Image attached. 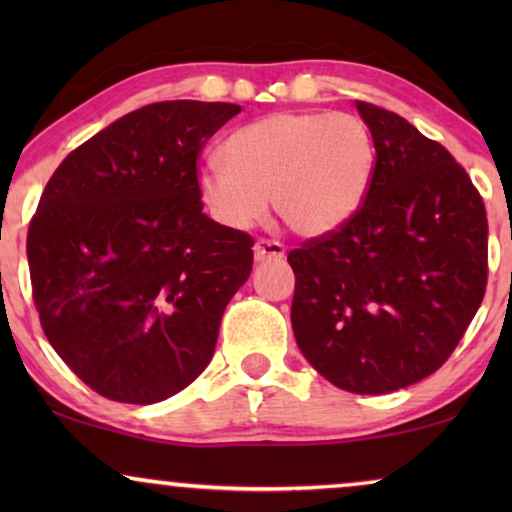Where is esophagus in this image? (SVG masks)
Returning a JSON list of instances; mask_svg holds the SVG:
<instances>
[{"instance_id": "34e87169", "label": "esophagus", "mask_w": 512, "mask_h": 512, "mask_svg": "<svg viewBox=\"0 0 512 512\" xmlns=\"http://www.w3.org/2000/svg\"><path fill=\"white\" fill-rule=\"evenodd\" d=\"M254 258L258 263L279 261V258H284V247L279 242L261 240V242H256V247H254Z\"/></svg>"}]
</instances>
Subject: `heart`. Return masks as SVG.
I'll list each match as a JSON object with an SVG mask.
<instances>
[{"mask_svg": "<svg viewBox=\"0 0 512 512\" xmlns=\"http://www.w3.org/2000/svg\"><path fill=\"white\" fill-rule=\"evenodd\" d=\"M223 163L198 172V195L223 228L247 230L272 200L277 219L300 237H326L359 214L373 186L377 149L354 114L279 111L226 137Z\"/></svg>", "mask_w": 512, "mask_h": 512, "instance_id": "heart-1", "label": "heart"}]
</instances>
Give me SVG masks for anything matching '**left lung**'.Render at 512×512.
<instances>
[{
	"mask_svg": "<svg viewBox=\"0 0 512 512\" xmlns=\"http://www.w3.org/2000/svg\"><path fill=\"white\" fill-rule=\"evenodd\" d=\"M377 165L359 214L289 254L293 335L312 368L352 394H389L443 366L487 286V212L443 144L356 102Z\"/></svg>",
	"mask_w": 512,
	"mask_h": 512,
	"instance_id": "left-lung-1",
	"label": "left lung"
}]
</instances>
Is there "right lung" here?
I'll list each match as a JSON object with an SVG mask.
<instances>
[{"instance_id": "right-lung-1", "label": "right lung", "mask_w": 512, "mask_h": 512, "mask_svg": "<svg viewBox=\"0 0 512 512\" xmlns=\"http://www.w3.org/2000/svg\"><path fill=\"white\" fill-rule=\"evenodd\" d=\"M240 111L146 104L69 153L41 193L27 230L41 328L104 398L165 401L212 361L254 240L202 212L195 163Z\"/></svg>"}]
</instances>
